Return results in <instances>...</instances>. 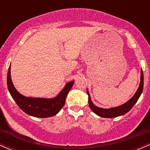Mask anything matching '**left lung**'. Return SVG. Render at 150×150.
<instances>
[{
	"mask_svg": "<svg viewBox=\"0 0 150 150\" xmlns=\"http://www.w3.org/2000/svg\"><path fill=\"white\" fill-rule=\"evenodd\" d=\"M143 85H144V77H143V72L142 70L141 69V75H140V83L139 85L138 89H137V92L134 94L130 100H128L124 104L121 105V106H117V107L111 108H102L97 107V106H94L93 104L92 99H91L90 96H89V93L88 90L87 89V93L89 96V108L92 109V111L94 113L98 115L99 116L102 117V118H115V117H118L122 115H124L126 113H128L129 111L132 108V106L135 105V104L138 100L139 97H140L141 94L142 92V89H143Z\"/></svg>",
	"mask_w": 150,
	"mask_h": 150,
	"instance_id": "left-lung-1",
	"label": "left lung"
}]
</instances>
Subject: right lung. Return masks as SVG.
<instances>
[{
	"mask_svg": "<svg viewBox=\"0 0 150 150\" xmlns=\"http://www.w3.org/2000/svg\"><path fill=\"white\" fill-rule=\"evenodd\" d=\"M73 84L74 81L68 82L57 97L53 99L27 97L15 88L10 76V65L7 77L8 90L18 106L27 114L37 118H48L57 114L64 106L65 99Z\"/></svg>",
	"mask_w": 150,
	"mask_h": 150,
	"instance_id": "add662e5",
	"label": "right lung"
}]
</instances>
